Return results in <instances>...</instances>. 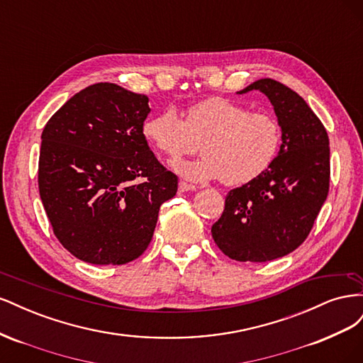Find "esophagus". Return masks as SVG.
<instances>
[{"instance_id": "esophagus-1", "label": "esophagus", "mask_w": 363, "mask_h": 363, "mask_svg": "<svg viewBox=\"0 0 363 363\" xmlns=\"http://www.w3.org/2000/svg\"><path fill=\"white\" fill-rule=\"evenodd\" d=\"M195 189H196V186H194V184L184 183V182L179 183V191L180 192H188V191H195Z\"/></svg>"}]
</instances>
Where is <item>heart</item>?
<instances>
[{"label": "heart", "instance_id": "1", "mask_svg": "<svg viewBox=\"0 0 363 363\" xmlns=\"http://www.w3.org/2000/svg\"><path fill=\"white\" fill-rule=\"evenodd\" d=\"M142 135L152 148L172 159L195 151L200 142L203 156L174 162L172 169L191 182L221 179L228 186L248 183L265 172L281 144L276 118L250 112L223 96L192 104L184 119L174 107H164L144 121Z\"/></svg>", "mask_w": 363, "mask_h": 363}]
</instances>
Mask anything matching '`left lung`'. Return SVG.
Masks as SVG:
<instances>
[{"mask_svg": "<svg viewBox=\"0 0 363 363\" xmlns=\"http://www.w3.org/2000/svg\"><path fill=\"white\" fill-rule=\"evenodd\" d=\"M268 96L281 128L279 156L265 172L225 196L212 238L238 262H269L289 255L309 235L328 194L330 147L323 123L303 98L272 79L238 94Z\"/></svg>", "mask_w": 363, "mask_h": 363, "instance_id": "8db88e82", "label": "left lung"}]
</instances>
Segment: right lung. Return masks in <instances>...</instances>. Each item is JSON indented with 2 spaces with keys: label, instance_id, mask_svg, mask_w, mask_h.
I'll use <instances>...</instances> for the list:
<instances>
[{
  "label": "right lung",
  "instance_id": "add662e5",
  "mask_svg": "<svg viewBox=\"0 0 363 363\" xmlns=\"http://www.w3.org/2000/svg\"><path fill=\"white\" fill-rule=\"evenodd\" d=\"M148 96L115 83L75 94L42 131L39 194L60 244L94 265H124L151 242L177 192L142 135Z\"/></svg>",
  "mask_w": 363,
  "mask_h": 363
}]
</instances>
